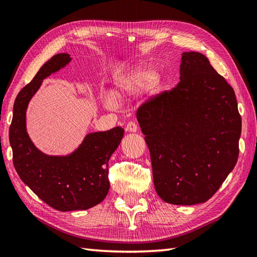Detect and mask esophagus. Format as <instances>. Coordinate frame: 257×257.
I'll return each mask as SVG.
<instances>
[{
    "mask_svg": "<svg viewBox=\"0 0 257 257\" xmlns=\"http://www.w3.org/2000/svg\"><path fill=\"white\" fill-rule=\"evenodd\" d=\"M125 130H126L127 132H132V133H135V132L137 131V124H136L135 122H133V121H130V122L126 124Z\"/></svg>",
    "mask_w": 257,
    "mask_h": 257,
    "instance_id": "1",
    "label": "esophagus"
}]
</instances>
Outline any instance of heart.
<instances>
[{
    "instance_id": "obj_1",
    "label": "heart",
    "mask_w": 257,
    "mask_h": 257,
    "mask_svg": "<svg viewBox=\"0 0 257 257\" xmlns=\"http://www.w3.org/2000/svg\"><path fill=\"white\" fill-rule=\"evenodd\" d=\"M159 83L158 74L154 69L136 67L119 75L113 81L112 94L118 99H127L142 94L146 90H153ZM113 104V99H108Z\"/></svg>"
}]
</instances>
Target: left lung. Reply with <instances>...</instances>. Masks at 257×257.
I'll use <instances>...</instances> for the list:
<instances>
[{
    "instance_id": "obj_1",
    "label": "left lung",
    "mask_w": 257,
    "mask_h": 257,
    "mask_svg": "<svg viewBox=\"0 0 257 257\" xmlns=\"http://www.w3.org/2000/svg\"><path fill=\"white\" fill-rule=\"evenodd\" d=\"M154 188L168 204L205 203L234 169L241 116L234 89L199 52H183L180 81L138 108Z\"/></svg>"
}]
</instances>
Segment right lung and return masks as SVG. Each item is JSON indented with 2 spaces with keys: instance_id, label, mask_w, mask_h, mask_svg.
Wrapping results in <instances>:
<instances>
[{
  "instance_id": "add662e5",
  "label": "right lung",
  "mask_w": 257,
  "mask_h": 257,
  "mask_svg": "<svg viewBox=\"0 0 257 257\" xmlns=\"http://www.w3.org/2000/svg\"><path fill=\"white\" fill-rule=\"evenodd\" d=\"M71 60L68 53H59L40 68L32 81L18 93L10 127L13 162L20 179L46 204L62 212L85 210L103 201L110 186L108 161L124 135L120 126L90 133L65 157L46 155L31 142L26 126L30 99L45 78Z\"/></svg>"
}]
</instances>
